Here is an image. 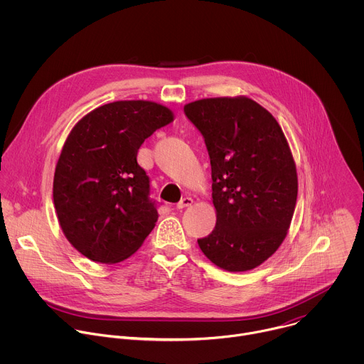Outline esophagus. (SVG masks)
I'll use <instances>...</instances> for the list:
<instances>
[{
    "label": "esophagus",
    "mask_w": 364,
    "mask_h": 364,
    "mask_svg": "<svg viewBox=\"0 0 364 364\" xmlns=\"http://www.w3.org/2000/svg\"><path fill=\"white\" fill-rule=\"evenodd\" d=\"M191 204H193V198H190V197H184V198H181V201H178V203H177V209H178V210L186 209V207H190Z\"/></svg>",
    "instance_id": "34e87169"
}]
</instances>
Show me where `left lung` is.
<instances>
[{
  "label": "left lung",
  "instance_id": "left-lung-1",
  "mask_svg": "<svg viewBox=\"0 0 364 364\" xmlns=\"http://www.w3.org/2000/svg\"><path fill=\"white\" fill-rule=\"evenodd\" d=\"M212 166L213 232L197 243L216 267L245 272L284 242L298 177L288 141L271 112L247 96L205 97L184 105Z\"/></svg>",
  "mask_w": 364,
  "mask_h": 364
}]
</instances>
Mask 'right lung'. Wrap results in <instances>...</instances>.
Returning <instances> with one entry per match:
<instances>
[{"label": "right lung", "mask_w": 364, "mask_h": 364, "mask_svg": "<svg viewBox=\"0 0 364 364\" xmlns=\"http://www.w3.org/2000/svg\"><path fill=\"white\" fill-rule=\"evenodd\" d=\"M173 121V111L160 103L117 100L90 111L68 135L53 201L66 239L90 261H125L154 229L159 212L136 154L149 135Z\"/></svg>", "instance_id": "add662e5"}]
</instances>
